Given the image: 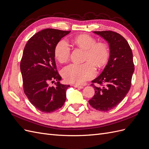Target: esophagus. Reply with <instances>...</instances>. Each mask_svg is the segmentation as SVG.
<instances>
[{"label":"esophagus","instance_id":"1","mask_svg":"<svg viewBox=\"0 0 149 149\" xmlns=\"http://www.w3.org/2000/svg\"><path fill=\"white\" fill-rule=\"evenodd\" d=\"M72 86H74V87H75V88H80V89H81V88H83L82 86H79V85H78V84H72Z\"/></svg>","mask_w":149,"mask_h":149}]
</instances>
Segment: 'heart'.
Instances as JSON below:
<instances>
[{"mask_svg": "<svg viewBox=\"0 0 149 149\" xmlns=\"http://www.w3.org/2000/svg\"><path fill=\"white\" fill-rule=\"evenodd\" d=\"M73 42L76 47L85 51L83 64H71L62 70V76L67 82L74 84H83L91 79L96 74L94 66L101 68L107 62L109 56V48L105 43H96L91 36L80 35L74 38ZM71 48L65 40L58 42L55 49V56L61 63L69 60Z\"/></svg>", "mask_w": 149, "mask_h": 149, "instance_id": "b5f03b06", "label": "heart"}]
</instances>
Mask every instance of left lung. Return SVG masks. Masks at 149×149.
Listing matches in <instances>:
<instances>
[{
	"label": "left lung",
	"mask_w": 149,
	"mask_h": 149,
	"mask_svg": "<svg viewBox=\"0 0 149 149\" xmlns=\"http://www.w3.org/2000/svg\"><path fill=\"white\" fill-rule=\"evenodd\" d=\"M93 32L109 43L110 56L101 74L91 81L95 94L89 103L96 110L106 112L118 106L129 91L134 71L133 55L127 40L119 33L110 30Z\"/></svg>",
	"instance_id": "8db88e82"
}]
</instances>
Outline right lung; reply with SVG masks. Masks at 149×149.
<instances>
[{
	"instance_id": "add662e5",
	"label": "right lung",
	"mask_w": 149,
	"mask_h": 149,
	"mask_svg": "<svg viewBox=\"0 0 149 149\" xmlns=\"http://www.w3.org/2000/svg\"><path fill=\"white\" fill-rule=\"evenodd\" d=\"M71 31L46 29L33 35L26 43L20 61L24 91L37 109L46 113L60 109L66 101L70 85L60 84L56 70L55 49L57 43ZM57 82L55 87L49 83Z\"/></svg>"
}]
</instances>
